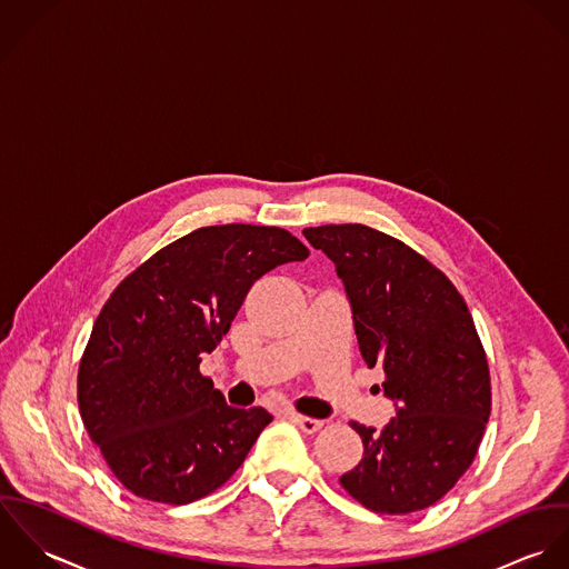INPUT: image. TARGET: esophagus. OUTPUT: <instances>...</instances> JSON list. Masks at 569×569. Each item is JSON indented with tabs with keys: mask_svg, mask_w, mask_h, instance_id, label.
I'll use <instances>...</instances> for the list:
<instances>
[{
	"mask_svg": "<svg viewBox=\"0 0 569 569\" xmlns=\"http://www.w3.org/2000/svg\"><path fill=\"white\" fill-rule=\"evenodd\" d=\"M290 420L303 431V433H317L323 422L321 420H315V418H308V416H301V413H290Z\"/></svg>",
	"mask_w": 569,
	"mask_h": 569,
	"instance_id": "1",
	"label": "esophagus"
}]
</instances>
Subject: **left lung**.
Returning a JSON list of instances; mask_svg holds the SVG:
<instances>
[{
	"label": "left lung",
	"mask_w": 569,
	"mask_h": 569,
	"mask_svg": "<svg viewBox=\"0 0 569 569\" xmlns=\"http://www.w3.org/2000/svg\"><path fill=\"white\" fill-rule=\"evenodd\" d=\"M337 266L367 367H382L396 418L351 422L362 459L341 486L380 515L433 506L472 463L488 416L490 373L453 283L407 243L362 224L306 228Z\"/></svg>",
	"instance_id": "1"
}]
</instances>
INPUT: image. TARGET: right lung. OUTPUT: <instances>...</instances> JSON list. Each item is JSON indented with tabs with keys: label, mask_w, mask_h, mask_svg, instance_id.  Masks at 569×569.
Returning a JSON list of instances; mask_svg holds the SVG:
<instances>
[{
	"label": "right lung",
	"mask_w": 569,
	"mask_h": 569,
	"mask_svg": "<svg viewBox=\"0 0 569 569\" xmlns=\"http://www.w3.org/2000/svg\"><path fill=\"white\" fill-rule=\"evenodd\" d=\"M310 250L288 230L198 228L136 268L103 306L79 365V411L116 479L184 506L218 490L272 422L228 407L200 373L250 286Z\"/></svg>",
	"instance_id": "1"
}]
</instances>
